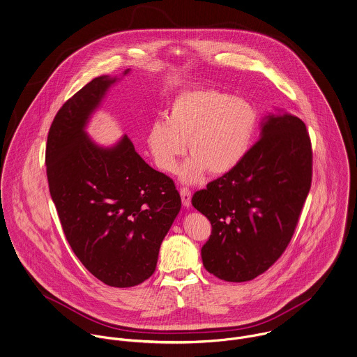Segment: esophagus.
<instances>
[{
    "mask_svg": "<svg viewBox=\"0 0 357 357\" xmlns=\"http://www.w3.org/2000/svg\"><path fill=\"white\" fill-rule=\"evenodd\" d=\"M179 193H181V197H182L183 206L189 208V206H190V202H192V192H190L188 188H182V189L179 190Z\"/></svg>",
    "mask_w": 357,
    "mask_h": 357,
    "instance_id": "obj_1",
    "label": "esophagus"
}]
</instances>
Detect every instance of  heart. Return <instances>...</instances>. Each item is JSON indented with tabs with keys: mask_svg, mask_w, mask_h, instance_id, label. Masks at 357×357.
Wrapping results in <instances>:
<instances>
[{
	"mask_svg": "<svg viewBox=\"0 0 357 357\" xmlns=\"http://www.w3.org/2000/svg\"><path fill=\"white\" fill-rule=\"evenodd\" d=\"M259 126L256 108L243 98L213 87L183 90L171 101L165 120L152 123L148 146L155 164L174 172L178 160L189 153L181 179L192 183L205 171L229 174L248 155Z\"/></svg>",
	"mask_w": 357,
	"mask_h": 357,
	"instance_id": "1",
	"label": "heart"
}]
</instances>
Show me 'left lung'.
<instances>
[{
  "mask_svg": "<svg viewBox=\"0 0 357 357\" xmlns=\"http://www.w3.org/2000/svg\"><path fill=\"white\" fill-rule=\"evenodd\" d=\"M312 181V148L304 121L268 115L260 139L233 171L196 192L193 206L212 226L201 249L205 270L227 282L266 273L294 234Z\"/></svg>",
  "mask_w": 357,
  "mask_h": 357,
  "instance_id": "obj_1",
  "label": "left lung"
}]
</instances>
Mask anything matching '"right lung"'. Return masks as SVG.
<instances>
[{
    "label": "right lung",
    "instance_id": "obj_1",
    "mask_svg": "<svg viewBox=\"0 0 357 357\" xmlns=\"http://www.w3.org/2000/svg\"><path fill=\"white\" fill-rule=\"evenodd\" d=\"M118 79L94 78L66 101L50 126L45 162L63 231L80 263L108 286L131 287L155 273L182 201L174 181L146 164L127 135L104 148L84 131Z\"/></svg>",
    "mask_w": 357,
    "mask_h": 357
}]
</instances>
